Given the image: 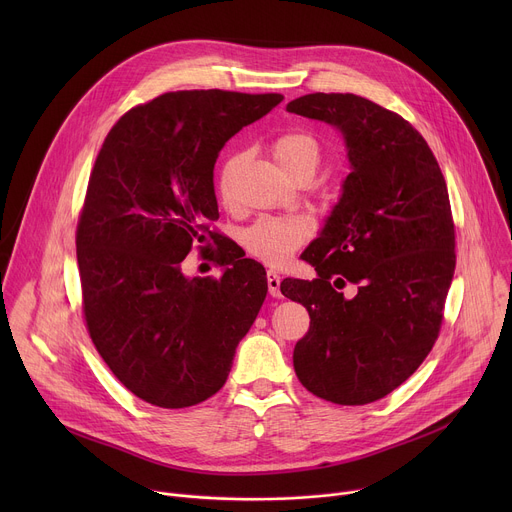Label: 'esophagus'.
Here are the masks:
<instances>
[{"label":"esophagus","mask_w":512,"mask_h":512,"mask_svg":"<svg viewBox=\"0 0 512 512\" xmlns=\"http://www.w3.org/2000/svg\"><path fill=\"white\" fill-rule=\"evenodd\" d=\"M279 283H281V277L277 275V271L269 269V271H267V287H269V294H271L273 298H279V296H281Z\"/></svg>","instance_id":"esophagus-1"}]
</instances>
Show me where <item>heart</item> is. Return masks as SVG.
<instances>
[{
    "mask_svg": "<svg viewBox=\"0 0 512 512\" xmlns=\"http://www.w3.org/2000/svg\"><path fill=\"white\" fill-rule=\"evenodd\" d=\"M271 154L279 168L291 178L302 170H316L320 162L318 139L304 131L291 129L271 141ZM241 156H231L218 172V196L223 204H233V176ZM312 237V223L302 216H263L243 233L245 251L267 265L283 263Z\"/></svg>",
    "mask_w": 512,
    "mask_h": 512,
    "instance_id": "1",
    "label": "heart"
}]
</instances>
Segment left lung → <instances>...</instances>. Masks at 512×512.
Wrapping results in <instances>:
<instances>
[{"instance_id": "1", "label": "left lung", "mask_w": 512, "mask_h": 512, "mask_svg": "<svg viewBox=\"0 0 512 512\" xmlns=\"http://www.w3.org/2000/svg\"><path fill=\"white\" fill-rule=\"evenodd\" d=\"M287 111L340 127L352 164L322 235L302 253L318 277L279 285L310 314L294 369L320 399L373 403L440 336L456 269L448 186L423 135L395 111L352 93L304 95ZM348 282L352 299L339 291Z\"/></svg>"}]
</instances>
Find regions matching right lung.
<instances>
[{
	"label": "right lung",
	"mask_w": 512,
	"mask_h": 512,
	"mask_svg": "<svg viewBox=\"0 0 512 512\" xmlns=\"http://www.w3.org/2000/svg\"><path fill=\"white\" fill-rule=\"evenodd\" d=\"M281 99L164 93L121 115L103 141L77 225L83 314L111 373L145 403L182 409L212 397L259 314L261 263L221 253L218 279H186L180 263L194 243L223 237L208 225L223 145Z\"/></svg>",
	"instance_id": "add662e5"
}]
</instances>
